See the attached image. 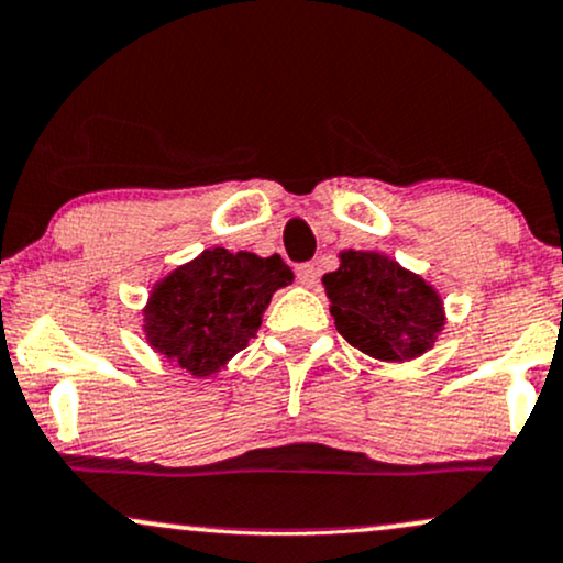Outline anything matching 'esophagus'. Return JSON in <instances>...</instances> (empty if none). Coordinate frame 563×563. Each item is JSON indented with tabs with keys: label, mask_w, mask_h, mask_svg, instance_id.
<instances>
[{
	"label": "esophagus",
	"mask_w": 563,
	"mask_h": 563,
	"mask_svg": "<svg viewBox=\"0 0 563 563\" xmlns=\"http://www.w3.org/2000/svg\"><path fill=\"white\" fill-rule=\"evenodd\" d=\"M296 277H299L301 286L312 288L314 283H318V267H314V264H299V267H296Z\"/></svg>",
	"instance_id": "obj_1"
}]
</instances>
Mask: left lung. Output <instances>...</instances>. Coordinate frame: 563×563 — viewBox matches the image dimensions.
I'll return each mask as SVG.
<instances>
[{"instance_id": "obj_1", "label": "left lung", "mask_w": 563, "mask_h": 563, "mask_svg": "<svg viewBox=\"0 0 563 563\" xmlns=\"http://www.w3.org/2000/svg\"><path fill=\"white\" fill-rule=\"evenodd\" d=\"M323 288L336 331L376 361H417L446 325L438 288L387 253L342 251Z\"/></svg>"}]
</instances>
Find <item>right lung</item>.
I'll list each match as a JSON object with an SVG mask.
<instances>
[{"label":"right lung","instance_id":"1","mask_svg":"<svg viewBox=\"0 0 563 563\" xmlns=\"http://www.w3.org/2000/svg\"><path fill=\"white\" fill-rule=\"evenodd\" d=\"M291 283L294 272L277 253L206 249L154 283L141 331L159 357L206 379L249 347L272 294Z\"/></svg>","mask_w":563,"mask_h":563}]
</instances>
